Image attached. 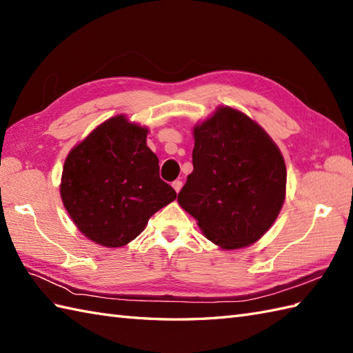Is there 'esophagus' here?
<instances>
[{
	"label": "esophagus",
	"mask_w": 353,
	"mask_h": 353,
	"mask_svg": "<svg viewBox=\"0 0 353 353\" xmlns=\"http://www.w3.org/2000/svg\"><path fill=\"white\" fill-rule=\"evenodd\" d=\"M182 186H183V183H182L181 181H174V182H172V188H174V191H176V192L181 191V190H182Z\"/></svg>",
	"instance_id": "obj_1"
}]
</instances>
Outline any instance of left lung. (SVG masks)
Instances as JSON below:
<instances>
[{"instance_id": "obj_1", "label": "left lung", "mask_w": 353, "mask_h": 353, "mask_svg": "<svg viewBox=\"0 0 353 353\" xmlns=\"http://www.w3.org/2000/svg\"><path fill=\"white\" fill-rule=\"evenodd\" d=\"M194 170L177 201L223 250L256 243L273 226L287 191V167L262 127L229 106L192 130Z\"/></svg>"}]
</instances>
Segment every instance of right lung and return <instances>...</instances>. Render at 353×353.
Listing matches in <instances>:
<instances>
[{"mask_svg": "<svg viewBox=\"0 0 353 353\" xmlns=\"http://www.w3.org/2000/svg\"><path fill=\"white\" fill-rule=\"evenodd\" d=\"M147 127L117 115L66 156L63 206L81 234L97 244H129L150 216L177 197L159 177V159L147 147Z\"/></svg>", "mask_w": 353, "mask_h": 353, "instance_id": "1", "label": "right lung"}]
</instances>
